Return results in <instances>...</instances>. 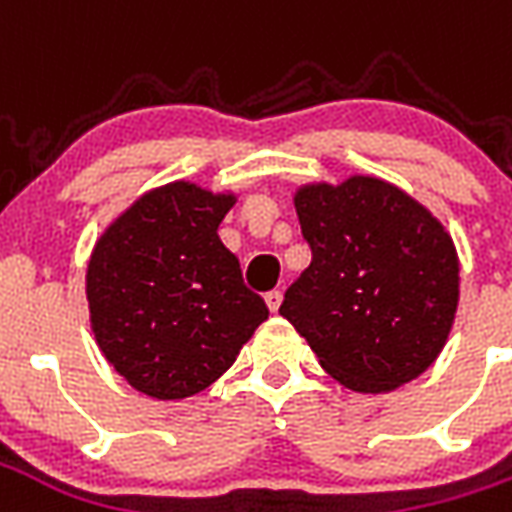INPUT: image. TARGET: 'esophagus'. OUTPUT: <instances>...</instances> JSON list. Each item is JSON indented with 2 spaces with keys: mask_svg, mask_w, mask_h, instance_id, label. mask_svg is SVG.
Wrapping results in <instances>:
<instances>
[{
  "mask_svg": "<svg viewBox=\"0 0 512 512\" xmlns=\"http://www.w3.org/2000/svg\"><path fill=\"white\" fill-rule=\"evenodd\" d=\"M266 307L271 312H279V307H282V293H279V290H271V293H266Z\"/></svg>",
  "mask_w": 512,
  "mask_h": 512,
  "instance_id": "34e87169",
  "label": "esophagus"
}]
</instances>
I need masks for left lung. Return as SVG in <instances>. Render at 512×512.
Wrapping results in <instances>:
<instances>
[{
  "instance_id": "left-lung-1",
  "label": "left lung",
  "mask_w": 512,
  "mask_h": 512,
  "mask_svg": "<svg viewBox=\"0 0 512 512\" xmlns=\"http://www.w3.org/2000/svg\"><path fill=\"white\" fill-rule=\"evenodd\" d=\"M293 205L312 263L279 315L323 370L359 395L422 376L447 345L461 296V263L444 224L376 175L301 183Z\"/></svg>"
}]
</instances>
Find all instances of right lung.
<instances>
[{
	"mask_svg": "<svg viewBox=\"0 0 512 512\" xmlns=\"http://www.w3.org/2000/svg\"><path fill=\"white\" fill-rule=\"evenodd\" d=\"M235 200L172 180L139 194L95 241L84 277L95 343L142 395L208 389L268 318L216 233Z\"/></svg>",
	"mask_w": 512,
	"mask_h": 512,
	"instance_id": "right-lung-1",
	"label": "right lung"
}]
</instances>
